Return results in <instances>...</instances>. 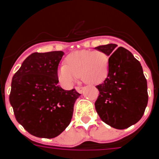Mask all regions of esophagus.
<instances>
[{"mask_svg":"<svg viewBox=\"0 0 159 159\" xmlns=\"http://www.w3.org/2000/svg\"><path fill=\"white\" fill-rule=\"evenodd\" d=\"M75 90H76V92H79V93H83L84 92V88H81V87H76L75 88Z\"/></svg>","mask_w":159,"mask_h":159,"instance_id":"esophagus-1","label":"esophagus"}]
</instances>
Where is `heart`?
Wrapping results in <instances>:
<instances>
[{
	"instance_id": "b5f03b06",
	"label": "heart",
	"mask_w": 159,
	"mask_h": 159,
	"mask_svg": "<svg viewBox=\"0 0 159 159\" xmlns=\"http://www.w3.org/2000/svg\"><path fill=\"white\" fill-rule=\"evenodd\" d=\"M110 70V60L102 51L81 50L66 57L65 65L58 69V79L66 88H69L80 76L83 82L95 85L104 81Z\"/></svg>"
}]
</instances>
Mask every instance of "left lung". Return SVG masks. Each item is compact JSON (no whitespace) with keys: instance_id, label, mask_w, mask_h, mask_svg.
<instances>
[{"instance_id":"left-lung-1","label":"left lung","mask_w":159,"mask_h":159,"mask_svg":"<svg viewBox=\"0 0 159 159\" xmlns=\"http://www.w3.org/2000/svg\"><path fill=\"white\" fill-rule=\"evenodd\" d=\"M116 48L115 43L95 48L110 57L108 76L96 86L99 95L95 107L105 123L122 130L141 119L147 106L148 94L139 61L127 49L119 47L116 50Z\"/></svg>"}]
</instances>
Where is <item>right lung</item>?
<instances>
[{"label":"right lung","mask_w":159,"mask_h":159,"mask_svg":"<svg viewBox=\"0 0 159 159\" xmlns=\"http://www.w3.org/2000/svg\"><path fill=\"white\" fill-rule=\"evenodd\" d=\"M64 52H34L14 74L9 102L16 121L29 134L52 139L70 124L80 94L58 85L57 71Z\"/></svg>","instance_id":"obj_1"}]
</instances>
